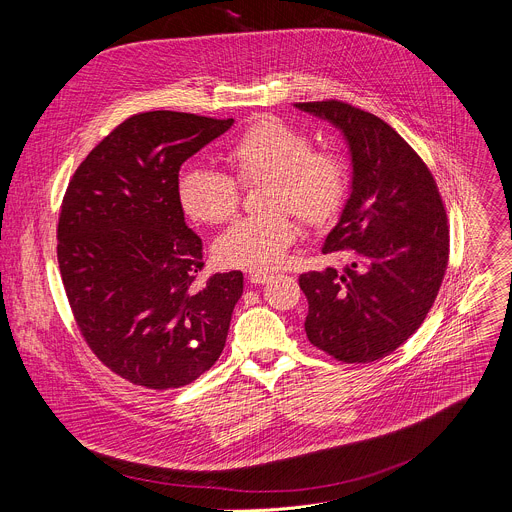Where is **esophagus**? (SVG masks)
<instances>
[{"mask_svg":"<svg viewBox=\"0 0 512 512\" xmlns=\"http://www.w3.org/2000/svg\"><path fill=\"white\" fill-rule=\"evenodd\" d=\"M273 275L271 273H267V271H261V273H251V283H255V285H259V283H267L269 279H271Z\"/></svg>","mask_w":512,"mask_h":512,"instance_id":"1","label":"esophagus"}]
</instances>
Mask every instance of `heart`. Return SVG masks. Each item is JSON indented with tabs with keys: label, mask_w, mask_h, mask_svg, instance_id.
<instances>
[{
	"label": "heart",
	"mask_w": 512,
	"mask_h": 512,
	"mask_svg": "<svg viewBox=\"0 0 512 512\" xmlns=\"http://www.w3.org/2000/svg\"><path fill=\"white\" fill-rule=\"evenodd\" d=\"M223 170L188 166L178 178L186 214L204 225L231 221L241 206V186L263 184V214L245 216L214 243L216 261L245 271H271L296 239L291 214L306 227L338 216L348 192V166L340 152L312 145L310 133L275 115L253 119L227 148Z\"/></svg>",
	"instance_id": "1"
}]
</instances>
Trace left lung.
Here are the masks:
<instances>
[{
  "label": "left lung",
  "mask_w": 512,
  "mask_h": 512,
  "mask_svg": "<svg viewBox=\"0 0 512 512\" xmlns=\"http://www.w3.org/2000/svg\"><path fill=\"white\" fill-rule=\"evenodd\" d=\"M348 139L352 192L324 255L344 261L300 275L308 340L346 364L395 352L427 318L450 257L446 206L427 164L383 119L338 99L296 103Z\"/></svg>",
  "instance_id": "obj_1"
}]
</instances>
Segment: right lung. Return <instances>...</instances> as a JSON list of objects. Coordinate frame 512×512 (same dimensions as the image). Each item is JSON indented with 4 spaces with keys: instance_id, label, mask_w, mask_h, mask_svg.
Segmentation results:
<instances>
[{
    "instance_id": "right-lung-1",
    "label": "right lung",
    "mask_w": 512,
    "mask_h": 512,
    "mask_svg": "<svg viewBox=\"0 0 512 512\" xmlns=\"http://www.w3.org/2000/svg\"><path fill=\"white\" fill-rule=\"evenodd\" d=\"M233 119L148 111L119 123L72 174L56 257L81 336L117 377L154 391L196 381L221 356L243 273L204 269L178 198L182 164Z\"/></svg>"
}]
</instances>
